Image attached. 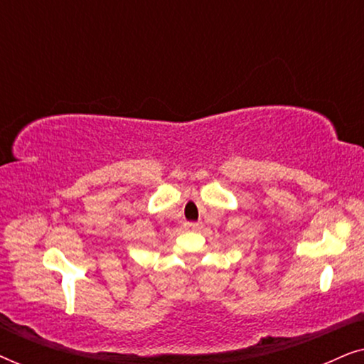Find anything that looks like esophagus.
Listing matches in <instances>:
<instances>
[{"label": "esophagus", "mask_w": 364, "mask_h": 364, "mask_svg": "<svg viewBox=\"0 0 364 364\" xmlns=\"http://www.w3.org/2000/svg\"><path fill=\"white\" fill-rule=\"evenodd\" d=\"M198 228H200V223H196V222L186 223V230H198Z\"/></svg>", "instance_id": "esophagus-1"}]
</instances>
